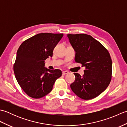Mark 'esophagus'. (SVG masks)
I'll use <instances>...</instances> for the list:
<instances>
[{
	"label": "esophagus",
	"mask_w": 127,
	"mask_h": 127,
	"mask_svg": "<svg viewBox=\"0 0 127 127\" xmlns=\"http://www.w3.org/2000/svg\"><path fill=\"white\" fill-rule=\"evenodd\" d=\"M69 74V72L68 71H63V72H62V74H63V75H65L66 74Z\"/></svg>",
	"instance_id": "34e87169"
}]
</instances>
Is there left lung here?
Listing matches in <instances>:
<instances>
[{"mask_svg":"<svg viewBox=\"0 0 127 127\" xmlns=\"http://www.w3.org/2000/svg\"><path fill=\"white\" fill-rule=\"evenodd\" d=\"M75 53V61L85 66L83 76L78 73L70 85L72 92L84 100L93 99L108 87L112 77V60L106 48L85 34H68Z\"/></svg>","mask_w":127,"mask_h":127,"instance_id":"left-lung-1","label":"left lung"}]
</instances>
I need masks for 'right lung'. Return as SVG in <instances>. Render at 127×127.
<instances>
[{"label":"right lung","instance_id":"add662e5","mask_svg":"<svg viewBox=\"0 0 127 127\" xmlns=\"http://www.w3.org/2000/svg\"><path fill=\"white\" fill-rule=\"evenodd\" d=\"M63 36V34H37L19 47L13 71L19 85L30 97L39 99L46 95L62 76L60 70L45 68V61L52 57L53 49Z\"/></svg>","mask_w":127,"mask_h":127}]
</instances>
